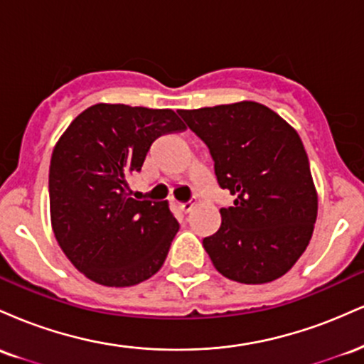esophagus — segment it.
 <instances>
[{
  "label": "esophagus",
  "mask_w": 364,
  "mask_h": 364,
  "mask_svg": "<svg viewBox=\"0 0 364 364\" xmlns=\"http://www.w3.org/2000/svg\"><path fill=\"white\" fill-rule=\"evenodd\" d=\"M179 207H181V210H183V212H186V214H188V212H191V208L195 207V203L191 202V200H190V202H183V203H179Z\"/></svg>",
  "instance_id": "esophagus-1"
}]
</instances>
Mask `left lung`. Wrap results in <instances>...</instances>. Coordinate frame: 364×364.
<instances>
[{
    "label": "left lung",
    "instance_id": "8db88e82",
    "mask_svg": "<svg viewBox=\"0 0 364 364\" xmlns=\"http://www.w3.org/2000/svg\"><path fill=\"white\" fill-rule=\"evenodd\" d=\"M214 159L217 183L235 195L203 248L224 277L265 284L282 277L310 243L318 212L306 150L296 129L263 104L179 109Z\"/></svg>",
    "mask_w": 364,
    "mask_h": 364
}]
</instances>
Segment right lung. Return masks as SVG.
<instances>
[{"label":"right lung","mask_w":364,"mask_h":364,"mask_svg":"<svg viewBox=\"0 0 364 364\" xmlns=\"http://www.w3.org/2000/svg\"><path fill=\"white\" fill-rule=\"evenodd\" d=\"M185 128L173 109L101 102L58 140L49 166L53 231L90 281L128 287L162 267L179 224L168 202L132 198L128 178L140 173L154 140Z\"/></svg>","instance_id":"add662e5"}]
</instances>
